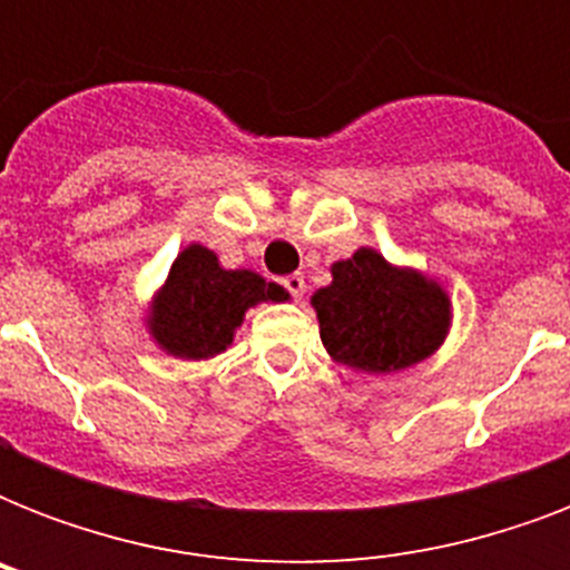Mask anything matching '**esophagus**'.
I'll return each mask as SVG.
<instances>
[{
  "mask_svg": "<svg viewBox=\"0 0 570 570\" xmlns=\"http://www.w3.org/2000/svg\"><path fill=\"white\" fill-rule=\"evenodd\" d=\"M281 286H284L286 293L293 295V298H302V293H304V275H302V272H295V275L281 277Z\"/></svg>",
  "mask_w": 570,
  "mask_h": 570,
  "instance_id": "esophagus-1",
  "label": "esophagus"
}]
</instances>
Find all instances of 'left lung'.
Returning <instances> with one entry per match:
<instances>
[{
  "label": "left lung",
  "mask_w": 570,
  "mask_h": 570,
  "mask_svg": "<svg viewBox=\"0 0 570 570\" xmlns=\"http://www.w3.org/2000/svg\"><path fill=\"white\" fill-rule=\"evenodd\" d=\"M328 286L311 298L322 346L357 373H399L432 355L450 331L452 304L443 286L416 268L390 266L373 248H357L331 266Z\"/></svg>",
  "instance_id": "left-lung-1"
}]
</instances>
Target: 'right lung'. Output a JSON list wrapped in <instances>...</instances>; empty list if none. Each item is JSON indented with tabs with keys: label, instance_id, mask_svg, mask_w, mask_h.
Masks as SVG:
<instances>
[{
	"label": "right lung",
	"instance_id": "obj_1",
	"mask_svg": "<svg viewBox=\"0 0 570 570\" xmlns=\"http://www.w3.org/2000/svg\"><path fill=\"white\" fill-rule=\"evenodd\" d=\"M284 286L266 284L250 268H222L204 245H189L174 259L168 281L156 293L147 328L163 352L183 361L222 355L259 302H286Z\"/></svg>",
	"mask_w": 570,
	"mask_h": 570
}]
</instances>
